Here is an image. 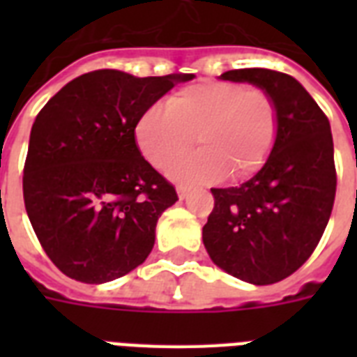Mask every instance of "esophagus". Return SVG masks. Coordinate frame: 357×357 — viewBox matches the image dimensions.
Masks as SVG:
<instances>
[{"instance_id": "1", "label": "esophagus", "mask_w": 357, "mask_h": 357, "mask_svg": "<svg viewBox=\"0 0 357 357\" xmlns=\"http://www.w3.org/2000/svg\"><path fill=\"white\" fill-rule=\"evenodd\" d=\"M190 192V187L189 185H178V196L183 200V198H187Z\"/></svg>"}]
</instances>
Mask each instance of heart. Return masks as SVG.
<instances>
[{"instance_id": "obj_1", "label": "heart", "mask_w": 357, "mask_h": 357, "mask_svg": "<svg viewBox=\"0 0 357 357\" xmlns=\"http://www.w3.org/2000/svg\"><path fill=\"white\" fill-rule=\"evenodd\" d=\"M280 133L274 98L243 83L206 81L174 92L165 109L148 107L135 122L140 153L159 170L181 159L195 140L200 151L178 162V181L246 179L271 159Z\"/></svg>"}]
</instances>
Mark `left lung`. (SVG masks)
Segmentation results:
<instances>
[{
    "mask_svg": "<svg viewBox=\"0 0 357 357\" xmlns=\"http://www.w3.org/2000/svg\"><path fill=\"white\" fill-rule=\"evenodd\" d=\"M268 92L280 133L266 165L241 187L211 189L215 207L202 229L213 263L255 285L276 283L310 259L330 220L337 189L328 116L298 81L266 68L229 70Z\"/></svg>",
    "mask_w": 357,
    "mask_h": 357,
    "instance_id": "8db88e82",
    "label": "left lung"
}]
</instances>
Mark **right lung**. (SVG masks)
Wrapping results in <instances>:
<instances>
[{
  "label": "right lung",
  "mask_w": 357,
  "mask_h": 357,
  "mask_svg": "<svg viewBox=\"0 0 357 357\" xmlns=\"http://www.w3.org/2000/svg\"><path fill=\"white\" fill-rule=\"evenodd\" d=\"M190 74L135 77L94 70L36 114L24 165V204L53 265L105 283L144 263L161 213L178 192L135 142V122Z\"/></svg>",
  "instance_id": "obj_1"
}]
</instances>
